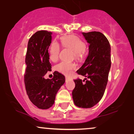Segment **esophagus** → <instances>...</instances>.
I'll use <instances>...</instances> for the list:
<instances>
[{"label": "esophagus", "mask_w": 134, "mask_h": 134, "mask_svg": "<svg viewBox=\"0 0 134 134\" xmlns=\"http://www.w3.org/2000/svg\"><path fill=\"white\" fill-rule=\"evenodd\" d=\"M70 79V77H65V81L66 82H67V81H69V80Z\"/></svg>", "instance_id": "obj_1"}]
</instances>
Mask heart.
<instances>
[{
  "label": "heart",
  "instance_id": "obj_1",
  "mask_svg": "<svg viewBox=\"0 0 134 134\" xmlns=\"http://www.w3.org/2000/svg\"><path fill=\"white\" fill-rule=\"evenodd\" d=\"M61 42L64 47L70 48L74 51L76 58L81 59L85 54V43L82 39L77 36L69 35L63 37ZM60 46L58 42H52L49 48V57L52 61H56L58 58ZM76 68V64L74 63L63 61L57 65L56 69L64 75H70L73 70Z\"/></svg>",
  "mask_w": 134,
  "mask_h": 134
}]
</instances>
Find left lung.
Segmentation results:
<instances>
[{"mask_svg": "<svg viewBox=\"0 0 134 134\" xmlns=\"http://www.w3.org/2000/svg\"><path fill=\"white\" fill-rule=\"evenodd\" d=\"M82 33L90 44L89 53L77 73L88 80L85 79V83L80 79L74 80L72 97L76 106L88 109L97 104L104 94L111 67V47L107 37L99 31Z\"/></svg>", "mask_w": 134, "mask_h": 134, "instance_id": "obj_1", "label": "left lung"}]
</instances>
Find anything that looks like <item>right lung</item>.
I'll return each instance as SVG.
<instances>
[{"instance_id": "add662e5", "label": "right lung", "mask_w": 134, "mask_h": 134, "mask_svg": "<svg viewBox=\"0 0 134 134\" xmlns=\"http://www.w3.org/2000/svg\"><path fill=\"white\" fill-rule=\"evenodd\" d=\"M51 35L52 32L46 30L36 32L29 40L25 56V90L31 103L40 109L52 107L57 93L65 81L64 76L58 71L54 72L52 79L44 78L51 70L48 53Z\"/></svg>"}]
</instances>
